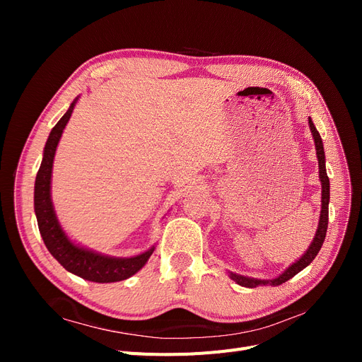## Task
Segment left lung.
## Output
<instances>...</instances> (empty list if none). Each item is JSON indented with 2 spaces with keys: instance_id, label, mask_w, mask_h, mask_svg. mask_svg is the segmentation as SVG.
I'll use <instances>...</instances> for the list:
<instances>
[{
  "instance_id": "1",
  "label": "left lung",
  "mask_w": 362,
  "mask_h": 362,
  "mask_svg": "<svg viewBox=\"0 0 362 362\" xmlns=\"http://www.w3.org/2000/svg\"><path fill=\"white\" fill-rule=\"evenodd\" d=\"M308 125L314 137V144H315V152H317V160H319V173H320V181H322V211H320V221H319V228L315 231V237L313 240V243L310 245L308 250L296 261L293 264L279 275L275 279H254V278H247V276H242L237 275V273H229V278L233 281H235L238 286L242 287H247V288H255L258 286H270L276 287L281 286V284L287 282L288 279H291L294 275H298L300 270H303L310 262L317 257L319 250L322 249V245L325 242L326 237V231H327V218H329V178H327L326 173V166H325V149H323V144H322V137L319 134V131L314 127L311 117H308Z\"/></svg>"
}]
</instances>
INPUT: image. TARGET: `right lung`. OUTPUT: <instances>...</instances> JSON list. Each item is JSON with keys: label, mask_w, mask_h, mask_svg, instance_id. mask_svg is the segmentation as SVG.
I'll list each match as a JSON object with an SVG mask.
<instances>
[{"label": "right lung", "mask_w": 362, "mask_h": 362, "mask_svg": "<svg viewBox=\"0 0 362 362\" xmlns=\"http://www.w3.org/2000/svg\"><path fill=\"white\" fill-rule=\"evenodd\" d=\"M76 100L71 104L68 112L63 115L51 129L49 137L47 140L45 149H43V158L36 175L35 182V213L37 217L39 231L43 238V243L51 252V255L56 258L60 264L74 275L92 282H117L133 276L141 267L146 264V261L154 252V246L146 252L131 258H115L96 254L93 250L84 249L74 245L68 235L63 233V229L57 221L56 211H54L51 201V173L52 163L59 140L64 127L74 112Z\"/></svg>", "instance_id": "obj_1"}]
</instances>
